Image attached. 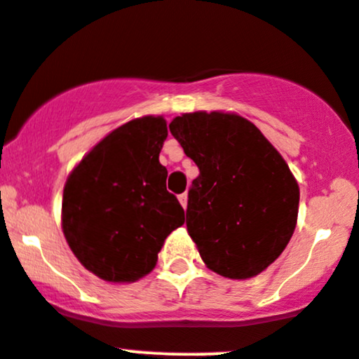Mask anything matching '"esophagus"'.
I'll return each instance as SVG.
<instances>
[{"mask_svg":"<svg viewBox=\"0 0 359 359\" xmlns=\"http://www.w3.org/2000/svg\"><path fill=\"white\" fill-rule=\"evenodd\" d=\"M179 201H180V205H182V208L186 210L187 208V194H186V192L179 196Z\"/></svg>","mask_w":359,"mask_h":359,"instance_id":"obj_1","label":"esophagus"}]
</instances>
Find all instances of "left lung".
Wrapping results in <instances>:
<instances>
[{
    "mask_svg": "<svg viewBox=\"0 0 359 359\" xmlns=\"http://www.w3.org/2000/svg\"><path fill=\"white\" fill-rule=\"evenodd\" d=\"M170 132L198 165L187 194V232L210 270L246 280L292 237L299 186L262 130L230 111L182 113Z\"/></svg>",
    "mask_w": 359,
    "mask_h": 359,
    "instance_id": "left-lung-1",
    "label": "left lung"
}]
</instances>
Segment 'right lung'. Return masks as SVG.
Returning <instances> with one entry per match:
<instances>
[{
  "label": "right lung",
  "mask_w": 359,
  "mask_h": 359,
  "mask_svg": "<svg viewBox=\"0 0 359 359\" xmlns=\"http://www.w3.org/2000/svg\"><path fill=\"white\" fill-rule=\"evenodd\" d=\"M163 116L146 115L104 135L72 170L62 201V229L86 270L111 284H130L156 266L184 210L167 191L160 151Z\"/></svg>",
  "instance_id": "obj_1"
}]
</instances>
